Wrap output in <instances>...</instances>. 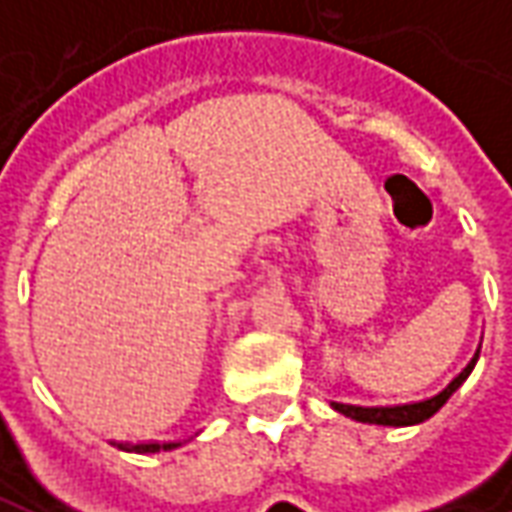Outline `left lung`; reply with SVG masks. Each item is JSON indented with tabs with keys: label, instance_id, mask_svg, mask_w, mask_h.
<instances>
[{
	"label": "left lung",
	"instance_id": "left-lung-1",
	"mask_svg": "<svg viewBox=\"0 0 512 512\" xmlns=\"http://www.w3.org/2000/svg\"><path fill=\"white\" fill-rule=\"evenodd\" d=\"M477 356L480 351L474 354V359L469 365L463 367L458 376L452 378L450 384L441 389L439 395L428 397V400H419V403H403V406H348V403H332L334 411H340L345 417L356 419V422H367V425H392V428H406V425H419L430 419L436 411H439L447 400L452 397V392L469 378V373L477 365Z\"/></svg>",
	"mask_w": 512,
	"mask_h": 512
}]
</instances>
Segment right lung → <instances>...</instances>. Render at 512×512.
I'll list each match as a JSON object with an SVG mask.
<instances>
[{
  "instance_id": "obj_1",
  "label": "right lung",
  "mask_w": 512,
  "mask_h": 512,
  "mask_svg": "<svg viewBox=\"0 0 512 512\" xmlns=\"http://www.w3.org/2000/svg\"><path fill=\"white\" fill-rule=\"evenodd\" d=\"M117 447L126 452H158L175 450V447H180V441H167V444H117Z\"/></svg>"
}]
</instances>
